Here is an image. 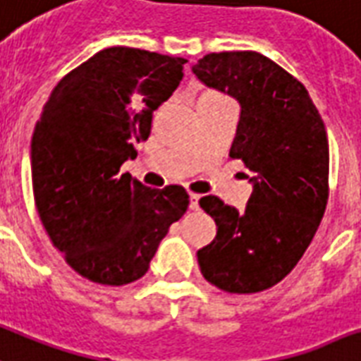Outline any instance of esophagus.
Instances as JSON below:
<instances>
[{"instance_id":"obj_1","label":"esophagus","mask_w":361,"mask_h":361,"mask_svg":"<svg viewBox=\"0 0 361 361\" xmlns=\"http://www.w3.org/2000/svg\"><path fill=\"white\" fill-rule=\"evenodd\" d=\"M199 200H200V195L191 192V195H189V208H191V210H199Z\"/></svg>"}]
</instances>
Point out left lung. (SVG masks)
<instances>
[{
	"label": "left lung",
	"mask_w": 361,
	"mask_h": 361,
	"mask_svg": "<svg viewBox=\"0 0 361 361\" xmlns=\"http://www.w3.org/2000/svg\"><path fill=\"white\" fill-rule=\"evenodd\" d=\"M192 73L240 104L229 155L254 172L244 210L214 195L199 200L217 225L197 252L200 272L229 293L269 290L299 263L326 212V126L301 82L259 52H212Z\"/></svg>",
	"instance_id": "8db88e82"
}]
</instances>
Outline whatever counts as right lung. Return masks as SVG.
<instances>
[{
	"mask_svg": "<svg viewBox=\"0 0 361 361\" xmlns=\"http://www.w3.org/2000/svg\"><path fill=\"white\" fill-rule=\"evenodd\" d=\"M185 59L109 47L71 70L49 96L32 136L35 208L68 265L96 284L142 279L170 225L185 214L180 185L151 189L119 174L151 134Z\"/></svg>",
	"mask_w": 361,
	"mask_h": 361,
	"instance_id": "add662e5",
	"label": "right lung"
}]
</instances>
